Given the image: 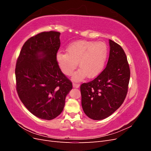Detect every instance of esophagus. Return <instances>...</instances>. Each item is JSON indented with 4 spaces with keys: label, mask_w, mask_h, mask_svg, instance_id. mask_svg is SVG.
<instances>
[{
    "label": "esophagus",
    "mask_w": 151,
    "mask_h": 151,
    "mask_svg": "<svg viewBox=\"0 0 151 151\" xmlns=\"http://www.w3.org/2000/svg\"><path fill=\"white\" fill-rule=\"evenodd\" d=\"M79 86H80V84H78V83H73V87H74V88H79Z\"/></svg>",
    "instance_id": "34e87169"
}]
</instances>
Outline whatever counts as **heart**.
I'll use <instances>...</instances> for the list:
<instances>
[{
    "label": "heart",
    "instance_id": "b5f03b06",
    "mask_svg": "<svg viewBox=\"0 0 151 151\" xmlns=\"http://www.w3.org/2000/svg\"><path fill=\"white\" fill-rule=\"evenodd\" d=\"M67 53L59 52L57 61L62 72L70 76L79 63L81 67L73 75L72 79L81 81L86 76L92 78L97 76L103 70L106 63L108 49L103 42L79 40L68 45Z\"/></svg>",
    "mask_w": 151,
    "mask_h": 151
}]
</instances>
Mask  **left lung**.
Returning a JSON list of instances; mask_svg holds the SVG:
<instances>
[{
  "mask_svg": "<svg viewBox=\"0 0 151 151\" xmlns=\"http://www.w3.org/2000/svg\"><path fill=\"white\" fill-rule=\"evenodd\" d=\"M109 42L106 67L94 79L80 87L83 111L95 120L104 119L119 108L129 88L130 70L126 54L120 45Z\"/></svg>",
  "mask_w": 151,
  "mask_h": 151,
  "instance_id": "1",
  "label": "left lung"
}]
</instances>
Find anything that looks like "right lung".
<instances>
[{"label": "right lung", "mask_w": 151, "mask_h": 151, "mask_svg": "<svg viewBox=\"0 0 151 151\" xmlns=\"http://www.w3.org/2000/svg\"><path fill=\"white\" fill-rule=\"evenodd\" d=\"M60 33L50 31L29 38L17 59L16 91L22 103L36 116L50 120L64 108L72 82L57 61Z\"/></svg>", "instance_id": "1"}]
</instances>
